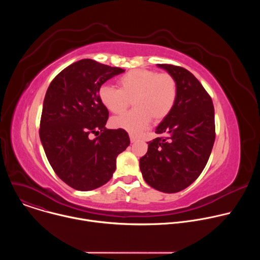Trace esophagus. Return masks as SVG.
<instances>
[{
	"label": "esophagus",
	"instance_id": "obj_1",
	"mask_svg": "<svg viewBox=\"0 0 260 260\" xmlns=\"http://www.w3.org/2000/svg\"><path fill=\"white\" fill-rule=\"evenodd\" d=\"M129 139H131V142H132V143H135V142L139 141V138H137V137H135V136H133V135L129 136Z\"/></svg>",
	"mask_w": 260,
	"mask_h": 260
}]
</instances>
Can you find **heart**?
Listing matches in <instances>:
<instances>
[{"mask_svg": "<svg viewBox=\"0 0 260 260\" xmlns=\"http://www.w3.org/2000/svg\"><path fill=\"white\" fill-rule=\"evenodd\" d=\"M118 85L119 88L101 86L99 99L108 111L115 114L123 112L132 101L133 110L111 119L114 128L132 134L142 132L151 119L154 122L166 119L177 101V81L168 73L134 69L118 79Z\"/></svg>", "mask_w": 260, "mask_h": 260, "instance_id": "obj_1", "label": "heart"}]
</instances>
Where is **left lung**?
Returning <instances> with one entry per match:
<instances>
[{"label": "left lung", "mask_w": 260, "mask_h": 260, "mask_svg": "<svg viewBox=\"0 0 260 260\" xmlns=\"http://www.w3.org/2000/svg\"><path fill=\"white\" fill-rule=\"evenodd\" d=\"M157 67L176 79L178 95L172 112L155 131L165 137L148 142L140 169L151 187L175 193L192 184L208 162L216 136L214 106L188 70L168 63Z\"/></svg>", "instance_id": "1"}]
</instances>
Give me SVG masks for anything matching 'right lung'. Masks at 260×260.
Returning a JSON list of instances; mask_svg holds the SVG:
<instances>
[{
    "label": "right lung",
    "mask_w": 260,
    "mask_h": 260,
    "mask_svg": "<svg viewBox=\"0 0 260 260\" xmlns=\"http://www.w3.org/2000/svg\"><path fill=\"white\" fill-rule=\"evenodd\" d=\"M124 70L85 58L63 69L51 81L43 103L39 135L55 174L72 188L88 191L113 176L116 158L129 145L124 129L105 127L109 111L101 86ZM90 133L100 136L90 139Z\"/></svg>",
    "instance_id": "right-lung-1"
}]
</instances>
